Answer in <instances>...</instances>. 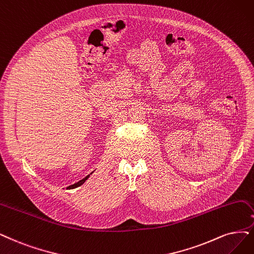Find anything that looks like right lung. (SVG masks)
<instances>
[{
  "instance_id": "add662e5",
  "label": "right lung",
  "mask_w": 254,
  "mask_h": 254,
  "mask_svg": "<svg viewBox=\"0 0 254 254\" xmlns=\"http://www.w3.org/2000/svg\"><path fill=\"white\" fill-rule=\"evenodd\" d=\"M90 175H92V173L90 174ZM90 175H88L86 178H83V179L82 180H80V181H78L77 183H74L73 185H70L69 187H68V189H76V187H78V186H80V185H82L84 182H86L87 181V179H88V178L90 177Z\"/></svg>"
}]
</instances>
